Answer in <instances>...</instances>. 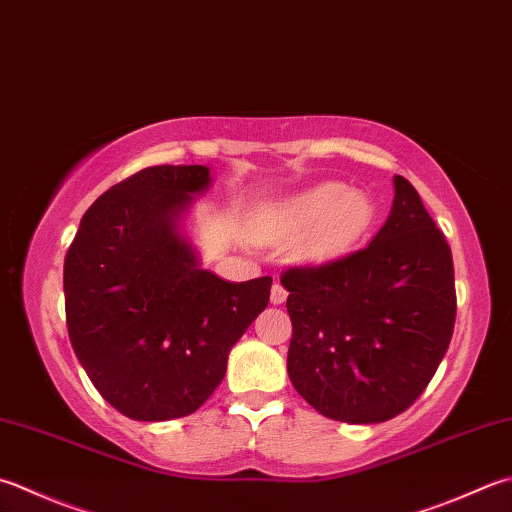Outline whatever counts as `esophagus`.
Here are the masks:
<instances>
[{
	"label": "esophagus",
	"instance_id": "1",
	"mask_svg": "<svg viewBox=\"0 0 512 512\" xmlns=\"http://www.w3.org/2000/svg\"><path fill=\"white\" fill-rule=\"evenodd\" d=\"M286 297H288V290L279 282H275L273 288H270V302H273L275 306H279V304L286 302Z\"/></svg>",
	"mask_w": 512,
	"mask_h": 512
}]
</instances>
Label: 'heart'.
I'll list each match as a JSON object with an SVG mask.
<instances>
[{
  "label": "heart",
  "mask_w": 512,
  "mask_h": 512,
  "mask_svg": "<svg viewBox=\"0 0 512 512\" xmlns=\"http://www.w3.org/2000/svg\"><path fill=\"white\" fill-rule=\"evenodd\" d=\"M273 222L288 235L310 233L308 244L322 253H337L368 233L375 222V204L362 190L324 182L275 208Z\"/></svg>",
  "instance_id": "b5f03b06"
}]
</instances>
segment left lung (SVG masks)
Listing matches in <instances>:
<instances>
[{"label":"left lung","instance_id":"left-lung-1","mask_svg":"<svg viewBox=\"0 0 512 512\" xmlns=\"http://www.w3.org/2000/svg\"><path fill=\"white\" fill-rule=\"evenodd\" d=\"M386 224L357 253L282 273L288 377L317 413L382 424L424 393L455 326L450 246L402 175Z\"/></svg>","mask_w":512,"mask_h":512}]
</instances>
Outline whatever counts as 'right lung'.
Wrapping results in <instances>:
<instances>
[{
    "label": "right lung",
    "mask_w": 512,
    "mask_h": 512,
    "mask_svg": "<svg viewBox=\"0 0 512 512\" xmlns=\"http://www.w3.org/2000/svg\"><path fill=\"white\" fill-rule=\"evenodd\" d=\"M208 166H150L86 210L64 259L66 324L106 402L137 422L202 406L228 353L268 306L270 277L228 282L186 230Z\"/></svg>",
    "instance_id": "obj_1"
}]
</instances>
